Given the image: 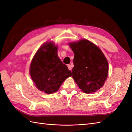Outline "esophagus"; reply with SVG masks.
Returning <instances> with one entry per match:
<instances>
[{"mask_svg": "<svg viewBox=\"0 0 132 132\" xmlns=\"http://www.w3.org/2000/svg\"><path fill=\"white\" fill-rule=\"evenodd\" d=\"M67 66H68V68L69 70H71V69H72V67H71V65H70V64H68V65H67Z\"/></svg>", "mask_w": 132, "mask_h": 132, "instance_id": "esophagus-1", "label": "esophagus"}]
</instances>
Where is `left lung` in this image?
I'll return each mask as SVG.
<instances>
[{
  "label": "left lung",
  "mask_w": 132,
  "mask_h": 132,
  "mask_svg": "<svg viewBox=\"0 0 132 132\" xmlns=\"http://www.w3.org/2000/svg\"><path fill=\"white\" fill-rule=\"evenodd\" d=\"M75 53L72 77L86 93L103 87L108 73V63L101 50L87 40L70 43Z\"/></svg>",
  "instance_id": "1"
}]
</instances>
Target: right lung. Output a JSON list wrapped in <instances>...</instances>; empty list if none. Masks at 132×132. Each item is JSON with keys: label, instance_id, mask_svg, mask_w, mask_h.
Instances as JSON below:
<instances>
[{"label": "right lung", "instance_id": "right-lung-1", "mask_svg": "<svg viewBox=\"0 0 132 132\" xmlns=\"http://www.w3.org/2000/svg\"><path fill=\"white\" fill-rule=\"evenodd\" d=\"M30 75L40 90L51 94L57 91L72 72L57 56V47L46 43L39 48L30 65Z\"/></svg>", "mask_w": 132, "mask_h": 132}]
</instances>
